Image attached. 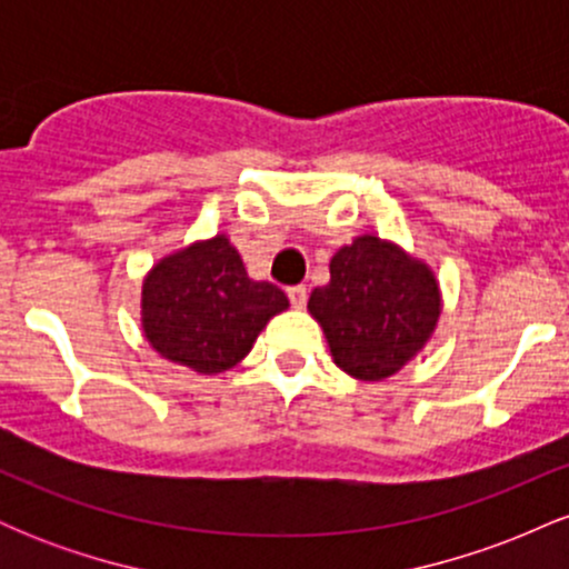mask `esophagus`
<instances>
[{
    "label": "esophagus",
    "instance_id": "1",
    "mask_svg": "<svg viewBox=\"0 0 569 569\" xmlns=\"http://www.w3.org/2000/svg\"><path fill=\"white\" fill-rule=\"evenodd\" d=\"M289 302L297 307V310H302V307L307 305V289H305V286H291V289H289Z\"/></svg>",
    "mask_w": 569,
    "mask_h": 569
}]
</instances>
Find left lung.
Returning <instances> with one entry per match:
<instances>
[{
	"label": "left lung",
	"mask_w": 569,
	"mask_h": 569,
	"mask_svg": "<svg viewBox=\"0 0 569 569\" xmlns=\"http://www.w3.org/2000/svg\"><path fill=\"white\" fill-rule=\"evenodd\" d=\"M331 280L310 293L335 363L377 382L407 367L433 335L441 291L433 270L390 240L361 234L331 257Z\"/></svg>",
	"instance_id": "left-lung-1"
}]
</instances>
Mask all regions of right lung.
Here are the masks:
<instances>
[{"instance_id": "right-lung-1", "label": "right lung", "mask_w": 569, "mask_h": 569, "mask_svg": "<svg viewBox=\"0 0 569 569\" xmlns=\"http://www.w3.org/2000/svg\"><path fill=\"white\" fill-rule=\"evenodd\" d=\"M286 307L278 286L248 278L227 234L168 253L141 286L143 337L162 358L198 375L243 361L259 331Z\"/></svg>"}]
</instances>
